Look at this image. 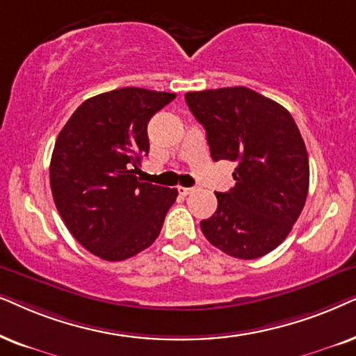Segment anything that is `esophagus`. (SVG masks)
Returning a JSON list of instances; mask_svg holds the SVG:
<instances>
[{"label":"esophagus","instance_id":"esophagus-1","mask_svg":"<svg viewBox=\"0 0 356 356\" xmlns=\"http://www.w3.org/2000/svg\"><path fill=\"white\" fill-rule=\"evenodd\" d=\"M177 192H179V195L187 197L188 193L193 192V188H192V187H181V186H179V187H177Z\"/></svg>","mask_w":356,"mask_h":356}]
</instances>
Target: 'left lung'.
Listing matches in <instances>:
<instances>
[{"mask_svg": "<svg viewBox=\"0 0 356 356\" xmlns=\"http://www.w3.org/2000/svg\"><path fill=\"white\" fill-rule=\"evenodd\" d=\"M186 102L207 131L213 161L236 164V186L215 192L218 208L202 233L236 259L277 249L300 218L309 188V159L291 113L244 86L187 92Z\"/></svg>", "mask_w": 356, "mask_h": 356, "instance_id": "1", "label": "left lung"}]
</instances>
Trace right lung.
<instances>
[{
	"instance_id": "right-lung-1",
	"label": "right lung",
	"mask_w": 356,
	"mask_h": 356,
	"mask_svg": "<svg viewBox=\"0 0 356 356\" xmlns=\"http://www.w3.org/2000/svg\"><path fill=\"white\" fill-rule=\"evenodd\" d=\"M175 94L122 88L84 101L55 141L50 187L73 238L108 262L154 243L177 188L136 177L149 151L148 122Z\"/></svg>"
}]
</instances>
